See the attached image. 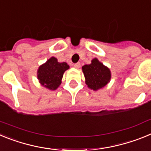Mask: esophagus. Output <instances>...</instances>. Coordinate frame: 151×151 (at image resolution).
Segmentation results:
<instances>
[{"mask_svg": "<svg viewBox=\"0 0 151 151\" xmlns=\"http://www.w3.org/2000/svg\"><path fill=\"white\" fill-rule=\"evenodd\" d=\"M74 67L76 68V69H78L80 67V63H77L74 64Z\"/></svg>", "mask_w": 151, "mask_h": 151, "instance_id": "esophagus-1", "label": "esophagus"}]
</instances>
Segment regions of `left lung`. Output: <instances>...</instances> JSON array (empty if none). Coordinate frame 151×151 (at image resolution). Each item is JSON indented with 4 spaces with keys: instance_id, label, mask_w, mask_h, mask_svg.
<instances>
[{
    "instance_id": "obj_1",
    "label": "left lung",
    "mask_w": 151,
    "mask_h": 151,
    "mask_svg": "<svg viewBox=\"0 0 151 151\" xmlns=\"http://www.w3.org/2000/svg\"><path fill=\"white\" fill-rule=\"evenodd\" d=\"M82 71L86 85L89 88L94 91L106 86L111 78L110 69L96 58L92 60L91 64L82 66Z\"/></svg>"
}]
</instances>
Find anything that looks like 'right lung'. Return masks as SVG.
<instances>
[{
    "mask_svg": "<svg viewBox=\"0 0 151 151\" xmlns=\"http://www.w3.org/2000/svg\"><path fill=\"white\" fill-rule=\"evenodd\" d=\"M69 68L66 63H59L55 57H51L38 69V78L44 87L56 90L61 84L64 72Z\"/></svg>",
    "mask_w": 151,
    "mask_h": 151,
    "instance_id": "right-lung-1",
    "label": "right lung"
}]
</instances>
